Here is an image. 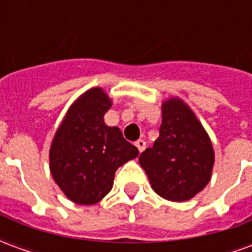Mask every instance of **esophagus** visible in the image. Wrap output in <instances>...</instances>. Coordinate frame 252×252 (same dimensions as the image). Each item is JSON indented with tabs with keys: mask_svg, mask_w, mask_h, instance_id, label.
<instances>
[{
	"mask_svg": "<svg viewBox=\"0 0 252 252\" xmlns=\"http://www.w3.org/2000/svg\"><path fill=\"white\" fill-rule=\"evenodd\" d=\"M135 146H136L137 150H139V153H143V150L146 148V142H144L143 139H139V140L135 143Z\"/></svg>",
	"mask_w": 252,
	"mask_h": 252,
	"instance_id": "esophagus-1",
	"label": "esophagus"
}]
</instances>
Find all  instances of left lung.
<instances>
[{
	"mask_svg": "<svg viewBox=\"0 0 252 252\" xmlns=\"http://www.w3.org/2000/svg\"><path fill=\"white\" fill-rule=\"evenodd\" d=\"M139 163L154 191L175 202L193 198L211 181L215 163L211 139L181 98L163 102L159 137L140 154Z\"/></svg>",
	"mask_w": 252,
	"mask_h": 252,
	"instance_id": "8db88e82",
	"label": "left lung"
}]
</instances>
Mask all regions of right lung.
Listing matches in <instances>:
<instances>
[{
  "instance_id": "1",
  "label": "right lung",
  "mask_w": 252,
  "mask_h": 252,
  "mask_svg": "<svg viewBox=\"0 0 252 252\" xmlns=\"http://www.w3.org/2000/svg\"><path fill=\"white\" fill-rule=\"evenodd\" d=\"M110 106L101 88L85 92L67 110L52 140V178L67 198L79 205L102 200L113 186L116 170L139 155L120 128L104 123Z\"/></svg>"
}]
</instances>
